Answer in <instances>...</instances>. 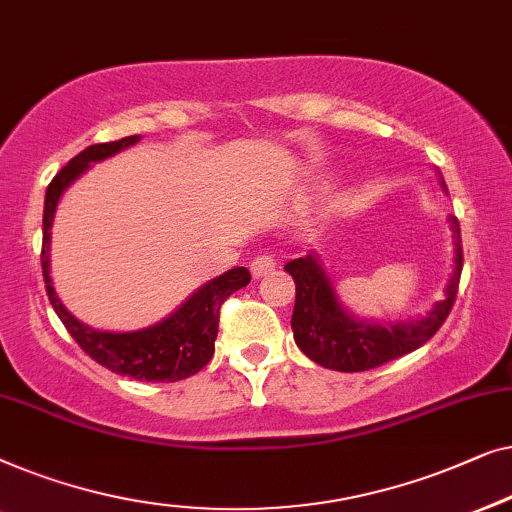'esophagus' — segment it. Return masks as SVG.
<instances>
[{"label": "esophagus", "instance_id": "34e87169", "mask_svg": "<svg viewBox=\"0 0 512 512\" xmlns=\"http://www.w3.org/2000/svg\"><path fill=\"white\" fill-rule=\"evenodd\" d=\"M276 269V259L271 255H257L253 262H250V273H253L255 278H262L266 273H271Z\"/></svg>", "mask_w": 512, "mask_h": 512}]
</instances>
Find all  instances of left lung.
Wrapping results in <instances>:
<instances>
[{
	"label": "left lung",
	"instance_id": "left-lung-1",
	"mask_svg": "<svg viewBox=\"0 0 512 512\" xmlns=\"http://www.w3.org/2000/svg\"><path fill=\"white\" fill-rule=\"evenodd\" d=\"M441 185L445 187L443 176ZM448 220L455 234V269L445 285V297L436 301L422 318L399 322L359 320L357 315L345 311L318 253L287 262L285 271L297 285L292 331L299 350L325 369L355 373L376 369L427 343L450 315L462 276L464 253L459 220L455 215H450Z\"/></svg>",
	"mask_w": 512,
	"mask_h": 512
}]
</instances>
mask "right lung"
Returning a JSON list of instances; mask_svg holds the SVG:
<instances>
[{"instance_id":"obj_1","label":"right lung","mask_w":512,"mask_h":512,"mask_svg":"<svg viewBox=\"0 0 512 512\" xmlns=\"http://www.w3.org/2000/svg\"><path fill=\"white\" fill-rule=\"evenodd\" d=\"M139 141L141 136L134 134L120 141L95 143V146L78 153L74 160H69L67 167H62L60 174L50 181L46 201H43V280H46L48 299L57 318L97 364L106 366L113 373H120V376L146 380V383H176V380L194 376L211 362L215 338H218L220 306L229 294L250 283V271L246 266H236V269H229L222 276L208 280L167 318L136 331H102L83 325L57 297L53 278H50V227H53L57 204H60L64 190L76 178H81L90 169V164L118 155L120 150Z\"/></svg>"}]
</instances>
